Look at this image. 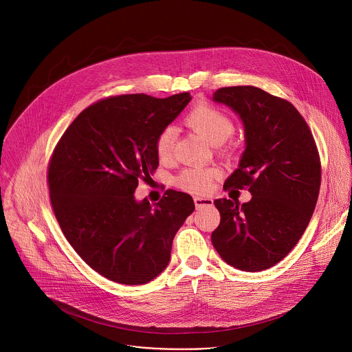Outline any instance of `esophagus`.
I'll use <instances>...</instances> for the list:
<instances>
[{
    "mask_svg": "<svg viewBox=\"0 0 352 352\" xmlns=\"http://www.w3.org/2000/svg\"><path fill=\"white\" fill-rule=\"evenodd\" d=\"M193 202H195V206L199 209V208H205V206H212L213 205V200L212 197H202V196H195L193 197Z\"/></svg>",
    "mask_w": 352,
    "mask_h": 352,
    "instance_id": "obj_1",
    "label": "esophagus"
}]
</instances>
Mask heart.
<instances>
[{"label": "heart", "instance_id": "obj_1", "mask_svg": "<svg viewBox=\"0 0 352 352\" xmlns=\"http://www.w3.org/2000/svg\"><path fill=\"white\" fill-rule=\"evenodd\" d=\"M186 124L200 136H202L206 142H209L213 146H219L224 143L234 132V122L231 118L220 111L219 109H214L209 104H199L196 106L185 118ZM175 142V129L173 126L164 128L156 139V153L159 159H167L173 153V147ZM212 170L205 168H186L184 170L178 178L177 184L179 188L188 190V192H206L210 188Z\"/></svg>", "mask_w": 352, "mask_h": 352}]
</instances>
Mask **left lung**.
Listing matches in <instances>:
<instances>
[{"label": "left lung", "mask_w": 352, "mask_h": 352, "mask_svg": "<svg viewBox=\"0 0 352 352\" xmlns=\"http://www.w3.org/2000/svg\"><path fill=\"white\" fill-rule=\"evenodd\" d=\"M242 121L245 150L224 188L248 186L246 204L216 199L212 243L230 266L262 272L283 261L307 230L320 188V160L307 121L284 98L255 86L214 91Z\"/></svg>", "instance_id": "left-lung-1"}]
</instances>
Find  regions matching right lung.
<instances>
[{
	"instance_id": "right-lung-1",
	"label": "right lung",
	"mask_w": 352,
	"mask_h": 352,
	"mask_svg": "<svg viewBox=\"0 0 352 352\" xmlns=\"http://www.w3.org/2000/svg\"><path fill=\"white\" fill-rule=\"evenodd\" d=\"M192 97H110L83 110L64 132L48 167L50 199L76 254L98 274L146 284L168 265L173 239L195 210L190 195L168 189L153 208L135 199L159 166L157 135Z\"/></svg>"
}]
</instances>
